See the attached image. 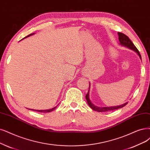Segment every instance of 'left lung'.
<instances>
[{
	"label": "left lung",
	"instance_id": "obj_1",
	"mask_svg": "<svg viewBox=\"0 0 150 150\" xmlns=\"http://www.w3.org/2000/svg\"><path fill=\"white\" fill-rule=\"evenodd\" d=\"M118 36H119V40L120 42V44L121 46H123L124 47H126L127 48H129L131 50H133V51H135V52H137V54L139 55V57L140 58V59H142V57L141 55L138 51V50L137 49V47H135V46L132 42V41L130 40L129 38L126 36L125 35L123 34V33L118 32ZM90 85H89V90L88 91V93L86 94V99L87 101L88 104L89 105V106L94 110L95 111H98V112H107V111H110V110H115V109H120L124 107L125 105L127 104V102L121 104L120 106H110V107H98L95 105H94L90 99V83H89Z\"/></svg>",
	"mask_w": 150,
	"mask_h": 150
}]
</instances>
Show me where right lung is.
Returning a JSON list of instances; mask_svg holds the SVG:
<instances>
[{
	"instance_id": "1",
	"label": "right lung",
	"mask_w": 150,
	"mask_h": 150,
	"mask_svg": "<svg viewBox=\"0 0 150 150\" xmlns=\"http://www.w3.org/2000/svg\"><path fill=\"white\" fill-rule=\"evenodd\" d=\"M35 33H32V34H30V35H28L27 36H26L25 38H28V37H29L30 36H31V35H34ZM23 38V39H24ZM22 40H23V39H22ZM59 105V104H58ZM57 105V106H58ZM57 106H55V107H54V108H52V109H46V110H35V109H31V110H35V111H37V112H51V111H52V110H54L55 108H56L57 107Z\"/></svg>"
}]
</instances>
